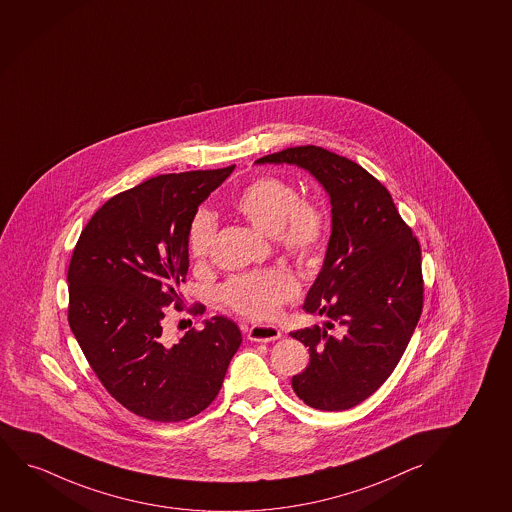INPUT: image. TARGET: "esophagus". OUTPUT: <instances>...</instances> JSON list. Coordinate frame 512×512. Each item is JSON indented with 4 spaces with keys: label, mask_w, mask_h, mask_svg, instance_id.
Returning <instances> with one entry per match:
<instances>
[{
    "label": "esophagus",
    "mask_w": 512,
    "mask_h": 512,
    "mask_svg": "<svg viewBox=\"0 0 512 512\" xmlns=\"http://www.w3.org/2000/svg\"><path fill=\"white\" fill-rule=\"evenodd\" d=\"M280 336H282L280 330L273 325H253L247 332V337L254 343H270V341H277Z\"/></svg>",
    "instance_id": "obj_1"
}]
</instances>
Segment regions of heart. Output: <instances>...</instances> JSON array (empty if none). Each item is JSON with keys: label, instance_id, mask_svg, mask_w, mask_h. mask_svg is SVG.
Wrapping results in <instances>:
<instances>
[{"label": "heart", "instance_id": "obj_1", "mask_svg": "<svg viewBox=\"0 0 512 512\" xmlns=\"http://www.w3.org/2000/svg\"><path fill=\"white\" fill-rule=\"evenodd\" d=\"M237 213L261 232L273 235L285 253L308 261L322 249L329 228L324 206L299 197L298 188L279 176H259L232 201ZM218 223L211 211L199 209L188 227V253L195 261L211 254ZM298 294V284L282 270L242 273L227 280L220 296L230 310L251 320H270Z\"/></svg>", "mask_w": 512, "mask_h": 512}]
</instances>
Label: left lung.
<instances>
[{"label": "left lung", "instance_id": "8db88e82", "mask_svg": "<svg viewBox=\"0 0 512 512\" xmlns=\"http://www.w3.org/2000/svg\"><path fill=\"white\" fill-rule=\"evenodd\" d=\"M256 162L298 164L330 195L329 249L303 306L329 322L291 332L310 348V363L292 377V389L311 408L348 410L393 374L421 318L419 240L388 188L348 157L299 145Z\"/></svg>", "mask_w": 512, "mask_h": 512}]
</instances>
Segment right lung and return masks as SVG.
<instances>
[{
	"label": "right lung",
	"mask_w": 512,
	"mask_h": 512,
	"mask_svg": "<svg viewBox=\"0 0 512 512\" xmlns=\"http://www.w3.org/2000/svg\"><path fill=\"white\" fill-rule=\"evenodd\" d=\"M235 164L154 176L110 197L72 253L67 320L91 370L116 402L154 422L187 421L220 393L242 343L239 327L214 317L173 344L168 306L182 311L188 227L197 207ZM201 305L190 313L201 315Z\"/></svg>",
	"instance_id": "right-lung-1"
}]
</instances>
